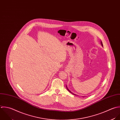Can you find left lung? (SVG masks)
<instances>
[{
  "instance_id": "8db88e82",
  "label": "left lung",
  "mask_w": 120,
  "mask_h": 120,
  "mask_svg": "<svg viewBox=\"0 0 120 120\" xmlns=\"http://www.w3.org/2000/svg\"><path fill=\"white\" fill-rule=\"evenodd\" d=\"M101 41V45H102V47H103V44H102V41ZM66 88H67V90H68V91H69V92H70V93H71V94H73V95H76V94H73V93H72V92H71V91H70V90H69V89H68V87H67V86H66ZM83 97H84V96H83Z\"/></svg>"
}]
</instances>
